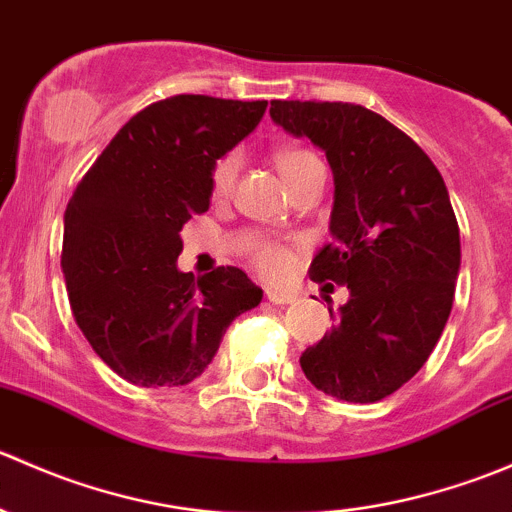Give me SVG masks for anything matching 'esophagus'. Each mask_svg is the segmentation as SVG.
<instances>
[{"label":"esophagus","mask_w":512,"mask_h":512,"mask_svg":"<svg viewBox=\"0 0 512 512\" xmlns=\"http://www.w3.org/2000/svg\"><path fill=\"white\" fill-rule=\"evenodd\" d=\"M267 299H270L272 304H292L294 299H297V294L289 292V289H267Z\"/></svg>","instance_id":"obj_1"}]
</instances>
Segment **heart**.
Segmentation results:
<instances>
[{
	"label": "heart",
	"mask_w": 512,
	"mask_h": 512,
	"mask_svg": "<svg viewBox=\"0 0 512 512\" xmlns=\"http://www.w3.org/2000/svg\"><path fill=\"white\" fill-rule=\"evenodd\" d=\"M312 160H317V156H314L312 151H307V148H297V146L280 148V151L275 153L277 170L282 173L285 183H289V180H292L304 165L312 163ZM237 173H240V156H237V153H227V156L220 158L218 163L213 165V173H210V188H213V195L223 198V195L230 193L232 185H235ZM287 262L289 257L282 247L262 245L260 250H257V265H260V270L267 272V275L272 277L282 275V272L287 270Z\"/></svg>",
	"instance_id": "b5f03b06"
}]
</instances>
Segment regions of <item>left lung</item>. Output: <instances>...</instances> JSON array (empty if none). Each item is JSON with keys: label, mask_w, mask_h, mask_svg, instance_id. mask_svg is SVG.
<instances>
[{"label": "left lung", "mask_w": 512, "mask_h": 512, "mask_svg": "<svg viewBox=\"0 0 512 512\" xmlns=\"http://www.w3.org/2000/svg\"><path fill=\"white\" fill-rule=\"evenodd\" d=\"M270 116L327 153L332 242L309 277L349 289L332 332L299 364L324 394L374 404L426 364L451 314L461 235L446 183L404 131L364 106L272 101Z\"/></svg>", "instance_id": "obj_1"}]
</instances>
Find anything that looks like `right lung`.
Returning a JSON list of instances; mask_svg holds the SVG:
<instances>
[{"label": "right lung", "mask_w": 512, "mask_h": 512, "mask_svg": "<svg viewBox=\"0 0 512 512\" xmlns=\"http://www.w3.org/2000/svg\"><path fill=\"white\" fill-rule=\"evenodd\" d=\"M267 101L180 94L151 103L103 148L64 213L66 292L94 352L136 386H183L232 319L262 302L237 267L180 272V230L210 208L213 165L255 131Z\"/></svg>", "instance_id": "add662e5"}]
</instances>
